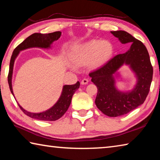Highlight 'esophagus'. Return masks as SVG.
I'll return each instance as SVG.
<instances>
[{"mask_svg":"<svg viewBox=\"0 0 160 160\" xmlns=\"http://www.w3.org/2000/svg\"><path fill=\"white\" fill-rule=\"evenodd\" d=\"M89 80L88 79H86V78H84L83 80H82V81H81V84L82 85H87V84L88 83Z\"/></svg>","mask_w":160,"mask_h":160,"instance_id":"34e87169","label":"esophagus"}]
</instances>
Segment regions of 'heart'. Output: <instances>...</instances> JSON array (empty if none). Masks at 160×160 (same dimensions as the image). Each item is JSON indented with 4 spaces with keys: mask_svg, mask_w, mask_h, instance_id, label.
<instances>
[{
    "mask_svg": "<svg viewBox=\"0 0 160 160\" xmlns=\"http://www.w3.org/2000/svg\"><path fill=\"white\" fill-rule=\"evenodd\" d=\"M113 47L108 41L91 40L75 47L71 53V59L77 65L88 63L91 68L102 66L113 55Z\"/></svg>",
    "mask_w": 160,
    "mask_h": 160,
    "instance_id": "1",
    "label": "heart"
}]
</instances>
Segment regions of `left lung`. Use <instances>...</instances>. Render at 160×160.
<instances>
[{"label": "left lung", "mask_w": 160, "mask_h": 160, "mask_svg": "<svg viewBox=\"0 0 160 160\" xmlns=\"http://www.w3.org/2000/svg\"><path fill=\"white\" fill-rule=\"evenodd\" d=\"M121 44H131L126 52L118 54L99 69L92 72V82L97 87L95 99L97 108L110 117L125 115L143 104L150 91L153 68L145 46L128 32H111ZM128 65L137 78V84L131 91H121L115 85L120 76L119 69Z\"/></svg>", "instance_id": "obj_1"}]
</instances>
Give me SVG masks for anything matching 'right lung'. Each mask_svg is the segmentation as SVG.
Returning <instances> with one entry per match:
<instances>
[{
    "label": "right lung",
    "instance_id": "right-lung-1",
    "mask_svg": "<svg viewBox=\"0 0 160 160\" xmlns=\"http://www.w3.org/2000/svg\"><path fill=\"white\" fill-rule=\"evenodd\" d=\"M61 35V32H54L52 33L48 34H42V33H34L28 37L26 39L18 45L17 47L13 51L11 58L10 61V68L9 73L8 77V84L10 87V90L13 97H15L14 93L12 91V78L13 73V67H14V63L16 58L18 57L19 53L21 51L28 49L30 48H51V44L53 42L57 41L60 38ZM80 88V82H78L75 85H65L63 87V90L60 97L56 102L55 104L50 109L44 111L40 113H32L28 112V111L23 109L20 104H18L19 107L22 111L25 114L29 116L32 118L37 119L40 121H56L63 116L66 111L68 109L70 103H71L72 97L75 92Z\"/></svg>",
    "mask_w": 160,
    "mask_h": 160
}]
</instances>
